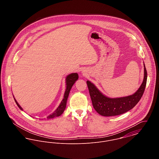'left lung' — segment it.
Instances as JSON below:
<instances>
[{"instance_id": "1", "label": "left lung", "mask_w": 159, "mask_h": 159, "mask_svg": "<svg viewBox=\"0 0 159 159\" xmlns=\"http://www.w3.org/2000/svg\"><path fill=\"white\" fill-rule=\"evenodd\" d=\"M144 79L135 93L120 98H110L103 95L91 81H87L92 105L95 111L103 116H114L132 109L140 100L146 88L147 71L144 64Z\"/></svg>"}]
</instances>
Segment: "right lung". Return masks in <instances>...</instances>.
<instances>
[{"label": "right lung", "instance_id": "1", "mask_svg": "<svg viewBox=\"0 0 159 159\" xmlns=\"http://www.w3.org/2000/svg\"><path fill=\"white\" fill-rule=\"evenodd\" d=\"M78 75L76 73H71L70 75H68V76L66 77V89L64 93V98L62 99L61 103H60L59 106L57 107V108L54 111V113L49 115L47 117V119H52L54 118L55 117H58L59 116H61L62 114L64 113L66 108V105H67V98L68 97V95L70 93V91L71 90L73 85L74 84V83H75V81L76 80H78ZM14 100L16 103V105H18V107H19V108L21 110H23V108L21 107V106L19 105V103L17 102V101L16 100V99L14 98Z\"/></svg>", "mask_w": 159, "mask_h": 159}]
</instances>
